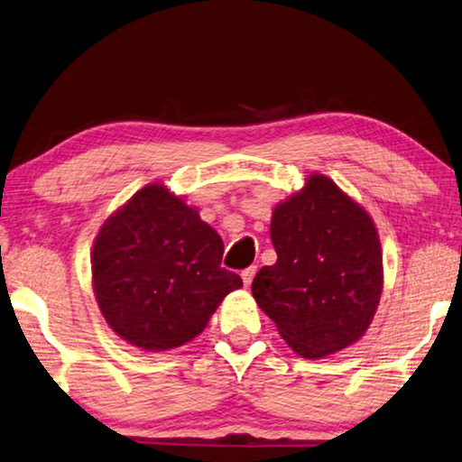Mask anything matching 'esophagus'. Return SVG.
<instances>
[{"label":"esophagus","mask_w":462,"mask_h":462,"mask_svg":"<svg viewBox=\"0 0 462 462\" xmlns=\"http://www.w3.org/2000/svg\"><path fill=\"white\" fill-rule=\"evenodd\" d=\"M254 274H256V266H248L242 271L240 276H242V282H245V287H250V284H253Z\"/></svg>","instance_id":"34e87169"}]
</instances>
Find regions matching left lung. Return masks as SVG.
Instances as JSON below:
<instances>
[{
  "label": "left lung",
  "mask_w": 462,
  "mask_h": 462,
  "mask_svg": "<svg viewBox=\"0 0 462 462\" xmlns=\"http://www.w3.org/2000/svg\"><path fill=\"white\" fill-rule=\"evenodd\" d=\"M276 263L253 281V297L281 337L307 359L356 343L380 303L382 246L370 214L321 173L274 208Z\"/></svg>",
  "instance_id": "left-lung-1"
}]
</instances>
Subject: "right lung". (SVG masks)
Segmentation results:
<instances>
[{
	"instance_id": "1",
	"label": "right lung",
	"mask_w": 462,
	"mask_h": 462,
	"mask_svg": "<svg viewBox=\"0 0 462 462\" xmlns=\"http://www.w3.org/2000/svg\"><path fill=\"white\" fill-rule=\"evenodd\" d=\"M224 242L198 209L159 183L139 189L100 226L92 287L111 329L145 351L180 347L204 331L236 273L220 266Z\"/></svg>"
}]
</instances>
